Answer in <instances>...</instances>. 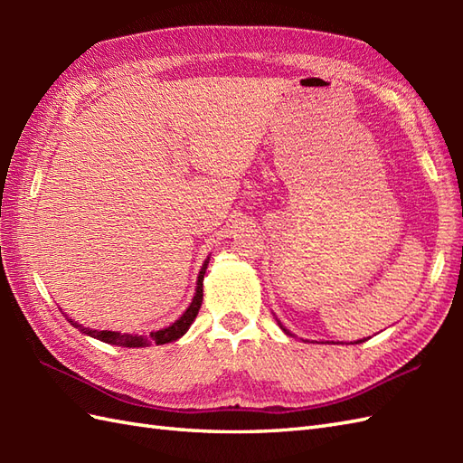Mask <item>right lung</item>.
Segmentation results:
<instances>
[{
    "label": "right lung",
    "mask_w": 463,
    "mask_h": 463,
    "mask_svg": "<svg viewBox=\"0 0 463 463\" xmlns=\"http://www.w3.org/2000/svg\"><path fill=\"white\" fill-rule=\"evenodd\" d=\"M206 267H209V260H204L201 274H199V280H196V292H194V298L191 302V307L186 308V312L183 317L173 322L169 328H163V330H156L151 332L149 336H133V334H121V332H111V330H90V328H83L81 324L73 322L71 318H67L69 322L73 324L75 328H80L81 332L90 334V336L107 342V344H115V346H125V348H139V346H149V344H166V342H173L176 338H181L183 334L189 330V326L193 324V320L196 318V314H199L201 308V302H203V279H204V272Z\"/></svg>",
    "instance_id": "add662e5"
}]
</instances>
